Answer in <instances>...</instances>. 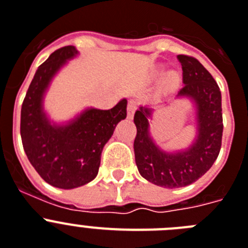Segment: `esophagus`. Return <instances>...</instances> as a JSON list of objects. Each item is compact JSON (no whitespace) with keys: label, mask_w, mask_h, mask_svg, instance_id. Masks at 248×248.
Masks as SVG:
<instances>
[{"label":"esophagus","mask_w":248,"mask_h":248,"mask_svg":"<svg viewBox=\"0 0 248 248\" xmlns=\"http://www.w3.org/2000/svg\"><path fill=\"white\" fill-rule=\"evenodd\" d=\"M136 108H137L136 101L131 100L130 102H128V105H127V116H128V118L133 117V113H135Z\"/></svg>","instance_id":"34e87169"}]
</instances>
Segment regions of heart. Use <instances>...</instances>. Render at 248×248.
Segmentation results:
<instances>
[{
  "label": "heart",
  "mask_w": 248,
  "mask_h": 248,
  "mask_svg": "<svg viewBox=\"0 0 248 248\" xmlns=\"http://www.w3.org/2000/svg\"><path fill=\"white\" fill-rule=\"evenodd\" d=\"M162 67L155 70L154 73H152V77L155 78V77L160 76V73L162 72ZM181 83H182V76H181V73L178 71H167L161 77L160 85H158V93L162 94V96H169L171 93H175L178 88H180Z\"/></svg>",
  "instance_id": "b5f03b06"
}]
</instances>
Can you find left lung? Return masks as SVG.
<instances>
[{"mask_svg":"<svg viewBox=\"0 0 248 248\" xmlns=\"http://www.w3.org/2000/svg\"><path fill=\"white\" fill-rule=\"evenodd\" d=\"M185 86L177 97H188L196 105L197 137L187 150L166 152L150 136L148 118L154 109L140 107L133 122L137 135L133 142L135 160L140 175L157 186L177 188L193 184L212 167L222 143L221 91L215 78L200 61L178 55Z\"/></svg>","mask_w":248,"mask_h":248,"instance_id":"8db88e82","label":"left lung"}]
</instances>
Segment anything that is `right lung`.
I'll return each mask as SVG.
<instances>
[{"label":"right lung","mask_w":248,"mask_h":248,"mask_svg":"<svg viewBox=\"0 0 248 248\" xmlns=\"http://www.w3.org/2000/svg\"><path fill=\"white\" fill-rule=\"evenodd\" d=\"M64 46L49 56L34 73L21 108V139L27 158L51 186L76 188L98 173L103 146L126 118L127 100L111 109L87 108L67 124H51L44 111V94L60 68L77 56Z\"/></svg>","instance_id":"right-lung-1"}]
</instances>
